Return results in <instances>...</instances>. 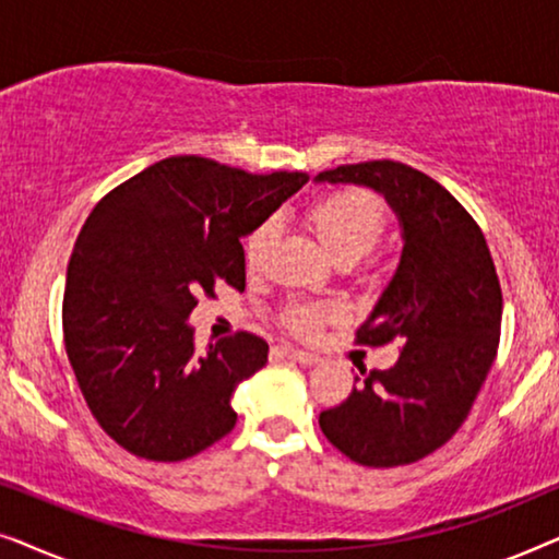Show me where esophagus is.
I'll list each match as a JSON object with an SVG mask.
<instances>
[{
  "label": "esophagus",
  "mask_w": 559,
  "mask_h": 559,
  "mask_svg": "<svg viewBox=\"0 0 559 559\" xmlns=\"http://www.w3.org/2000/svg\"><path fill=\"white\" fill-rule=\"evenodd\" d=\"M280 350L289 358V361L302 364V366H312V364L320 361V358H318L316 354H308V350H300V348H293V346H282Z\"/></svg>",
  "instance_id": "esophagus-1"
}]
</instances>
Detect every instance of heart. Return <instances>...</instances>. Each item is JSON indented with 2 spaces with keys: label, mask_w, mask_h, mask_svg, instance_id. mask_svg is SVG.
<instances>
[{
  "label": "heart",
  "mask_w": 559,
  "mask_h": 559,
  "mask_svg": "<svg viewBox=\"0 0 559 559\" xmlns=\"http://www.w3.org/2000/svg\"><path fill=\"white\" fill-rule=\"evenodd\" d=\"M305 224L312 228L320 243L338 259V262H356L366 251L377 247L386 228V211L371 190L343 188L323 198H316L305 209ZM277 224L266 218L243 241V257L249 270H259L270 251ZM338 316L333 305L325 302H293L282 312V323L297 335H312L325 320Z\"/></svg>",
  "instance_id": "obj_1"
}]
</instances>
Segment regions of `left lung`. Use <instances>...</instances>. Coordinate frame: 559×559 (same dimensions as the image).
<instances>
[{
	"label": "left lung",
	"mask_w": 559,
	"mask_h": 559,
	"mask_svg": "<svg viewBox=\"0 0 559 559\" xmlns=\"http://www.w3.org/2000/svg\"><path fill=\"white\" fill-rule=\"evenodd\" d=\"M318 180L379 190L404 228L394 280L356 331L361 346L404 343L400 361L364 369L346 402L320 412V430L358 465L417 463L465 423L499 350L503 300L491 251L476 218L415 167L369 159Z\"/></svg>",
	"instance_id": "1"
}]
</instances>
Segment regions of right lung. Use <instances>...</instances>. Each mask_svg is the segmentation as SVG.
Returning <instances> with one entry per match:
<instances>
[{"label":"right lung","mask_w":559,"mask_h":559,"mask_svg":"<svg viewBox=\"0 0 559 559\" xmlns=\"http://www.w3.org/2000/svg\"><path fill=\"white\" fill-rule=\"evenodd\" d=\"M305 182V173L254 175L178 155L88 213L68 262L63 341L91 415L117 445L178 463L234 430V389L270 346L236 331L198 354L186 320L201 293L247 287L239 239Z\"/></svg>","instance_id":"right-lung-1"}]
</instances>
